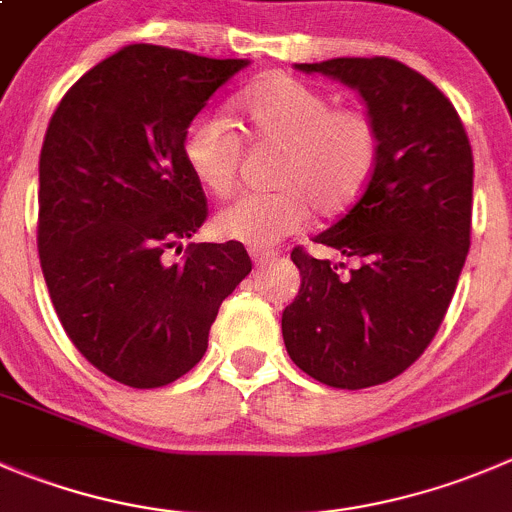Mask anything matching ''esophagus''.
Listing matches in <instances>:
<instances>
[{
    "instance_id": "34e87169",
    "label": "esophagus",
    "mask_w": 512,
    "mask_h": 512,
    "mask_svg": "<svg viewBox=\"0 0 512 512\" xmlns=\"http://www.w3.org/2000/svg\"><path fill=\"white\" fill-rule=\"evenodd\" d=\"M250 257H252V262H255V267H262V265H267V262L275 260V252H270V250H250Z\"/></svg>"
}]
</instances>
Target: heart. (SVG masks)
Here are the masks:
<instances>
[{
	"label": "heart",
	"instance_id": "heart-1",
	"mask_svg": "<svg viewBox=\"0 0 512 512\" xmlns=\"http://www.w3.org/2000/svg\"><path fill=\"white\" fill-rule=\"evenodd\" d=\"M252 137L277 145L272 185L245 195L217 215L225 240L262 250L300 230L310 207L320 217L350 210L370 185L380 162V130L362 109L332 107L330 94L290 74H270L237 99ZM182 155L192 177L215 197L230 195L240 165V140L230 124L202 112L187 124Z\"/></svg>",
	"mask_w": 512,
	"mask_h": 512
}]
</instances>
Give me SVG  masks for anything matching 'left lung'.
<instances>
[{"label": "left lung", "instance_id": "left-lung-1", "mask_svg": "<svg viewBox=\"0 0 512 512\" xmlns=\"http://www.w3.org/2000/svg\"><path fill=\"white\" fill-rule=\"evenodd\" d=\"M357 89L380 130V162L360 200L315 242L345 262H292L300 292L282 312L292 362L330 388L362 390L408 370L438 332L470 247L473 150L430 79L388 57L295 64Z\"/></svg>", "mask_w": 512, "mask_h": 512}]
</instances>
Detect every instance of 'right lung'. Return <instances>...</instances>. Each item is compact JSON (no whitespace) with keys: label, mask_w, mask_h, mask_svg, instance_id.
<instances>
[{"label":"right lung","mask_w":512,"mask_h":512,"mask_svg":"<svg viewBox=\"0 0 512 512\" xmlns=\"http://www.w3.org/2000/svg\"><path fill=\"white\" fill-rule=\"evenodd\" d=\"M250 59L127 44L72 84L39 155V262L59 322L97 370L162 388L207 350L222 300L250 275L240 242H190L205 192L187 124Z\"/></svg>","instance_id":"add662e5"}]
</instances>
